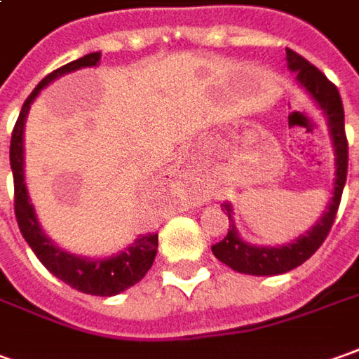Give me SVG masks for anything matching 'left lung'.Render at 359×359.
Instances as JSON below:
<instances>
[{
  "label": "left lung",
  "instance_id": "8db88e82",
  "mask_svg": "<svg viewBox=\"0 0 359 359\" xmlns=\"http://www.w3.org/2000/svg\"><path fill=\"white\" fill-rule=\"evenodd\" d=\"M286 61L288 69L297 71L298 83L309 90L312 98L318 102V107L324 110L328 118V126L332 132V140L336 148V187H334V197L328 211L316 227H312L306 235L298 237L297 241L288 243L285 247H252L243 243L237 237V231L229 223L227 235L211 247L213 255L217 257L221 263L231 266L233 271H239L245 275H283L292 269H297L304 261H309L314 252L318 251L320 245L328 237L334 219L342 201V191L346 185V175H348V138L344 130V107L340 93L336 84L328 81V76L318 71L312 62H309L304 57H300L292 49H286ZM223 211H227L231 217L229 205H221Z\"/></svg>",
  "mask_w": 359,
  "mask_h": 359
}]
</instances>
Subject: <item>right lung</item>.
Masks as SVG:
<instances>
[{
  "label": "right lung",
  "instance_id": "obj_1",
  "mask_svg": "<svg viewBox=\"0 0 359 359\" xmlns=\"http://www.w3.org/2000/svg\"><path fill=\"white\" fill-rule=\"evenodd\" d=\"M98 59H100V53H88L76 61L67 62L59 69H55L37 84V88L23 102V108H21L15 126H13L11 146H9V162H11V172H13V189H15L13 208H15L17 225H19L23 239L37 255V259L57 278H61L62 283H67L84 294L114 297L118 292L140 283L146 273L150 271L154 259H156V251H158V233L142 235L140 239L134 241V245L128 247L126 251L120 252L116 257L104 259V261H84V259L73 257L69 252L57 249L43 235L39 223L35 219L33 205L29 203L27 189H25V182H23V126H25V118H27L33 98L39 95V90L45 84L55 81L57 76L76 71L81 67H95Z\"/></svg>",
  "mask_w": 359,
  "mask_h": 359
}]
</instances>
